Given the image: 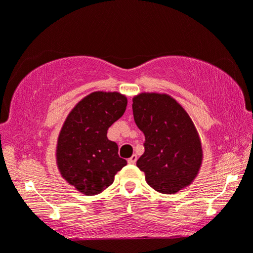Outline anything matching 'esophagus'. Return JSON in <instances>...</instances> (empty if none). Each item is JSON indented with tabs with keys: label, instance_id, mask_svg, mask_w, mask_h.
<instances>
[{
	"label": "esophagus",
	"instance_id": "34e87169",
	"mask_svg": "<svg viewBox=\"0 0 253 253\" xmlns=\"http://www.w3.org/2000/svg\"><path fill=\"white\" fill-rule=\"evenodd\" d=\"M136 161H137V155L136 154H133L132 157L127 159V162H129L130 165H134V164H136Z\"/></svg>",
	"mask_w": 253,
	"mask_h": 253
}]
</instances>
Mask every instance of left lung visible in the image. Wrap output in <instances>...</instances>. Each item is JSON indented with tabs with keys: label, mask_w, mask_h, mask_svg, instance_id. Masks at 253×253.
Returning <instances> with one entry per match:
<instances>
[{
	"label": "left lung",
	"mask_w": 253,
	"mask_h": 253,
	"mask_svg": "<svg viewBox=\"0 0 253 253\" xmlns=\"http://www.w3.org/2000/svg\"><path fill=\"white\" fill-rule=\"evenodd\" d=\"M133 119L145 134L137 167L155 191L172 195L188 188L203 164L198 131L186 110L166 93L144 92L132 99Z\"/></svg>",
	"instance_id": "obj_1"
}]
</instances>
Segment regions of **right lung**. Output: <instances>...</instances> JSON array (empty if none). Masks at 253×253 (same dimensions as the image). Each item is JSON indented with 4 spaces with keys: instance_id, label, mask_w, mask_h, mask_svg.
Returning a JSON list of instances; mask_svg holds the SVG:
<instances>
[{
    "instance_id": "right-lung-1",
    "label": "right lung",
    "mask_w": 253,
    "mask_h": 253,
    "mask_svg": "<svg viewBox=\"0 0 253 253\" xmlns=\"http://www.w3.org/2000/svg\"><path fill=\"white\" fill-rule=\"evenodd\" d=\"M127 99L119 92L96 91L83 98L68 114L56 144L62 177L85 196H95L113 184L126 161L107 130L126 112Z\"/></svg>"
}]
</instances>
